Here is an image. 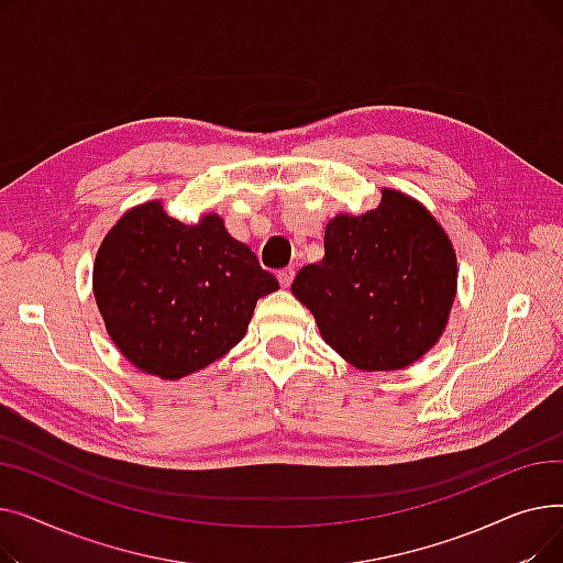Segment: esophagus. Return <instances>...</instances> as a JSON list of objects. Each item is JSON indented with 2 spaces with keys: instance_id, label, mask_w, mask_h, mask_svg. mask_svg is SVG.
<instances>
[{
  "instance_id": "obj_1",
  "label": "esophagus",
  "mask_w": 563,
  "mask_h": 563,
  "mask_svg": "<svg viewBox=\"0 0 563 563\" xmlns=\"http://www.w3.org/2000/svg\"><path fill=\"white\" fill-rule=\"evenodd\" d=\"M294 274H297V272H294L291 266H285V269H280V272H278V280H280V285H283V287H289V285H291V280H294Z\"/></svg>"
}]
</instances>
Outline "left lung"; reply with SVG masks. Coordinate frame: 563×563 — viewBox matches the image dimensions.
<instances>
[{
	"label": "left lung",
	"mask_w": 563,
	"mask_h": 563,
	"mask_svg": "<svg viewBox=\"0 0 563 563\" xmlns=\"http://www.w3.org/2000/svg\"><path fill=\"white\" fill-rule=\"evenodd\" d=\"M323 251L294 278L291 294L346 363L395 372L440 340L459 266L448 232L422 202L383 189L376 210L329 221Z\"/></svg>",
	"instance_id": "left-lung-1"
}]
</instances>
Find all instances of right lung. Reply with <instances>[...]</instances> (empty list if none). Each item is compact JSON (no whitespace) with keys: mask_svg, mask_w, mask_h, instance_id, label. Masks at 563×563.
<instances>
[{"mask_svg":"<svg viewBox=\"0 0 563 563\" xmlns=\"http://www.w3.org/2000/svg\"><path fill=\"white\" fill-rule=\"evenodd\" d=\"M278 289L219 214L187 225L159 200L132 207L102 240L93 294L123 356L177 380L212 365L246 335L257 299Z\"/></svg>","mask_w":563,"mask_h":563,"instance_id":"obj_1","label":"right lung"}]
</instances>
